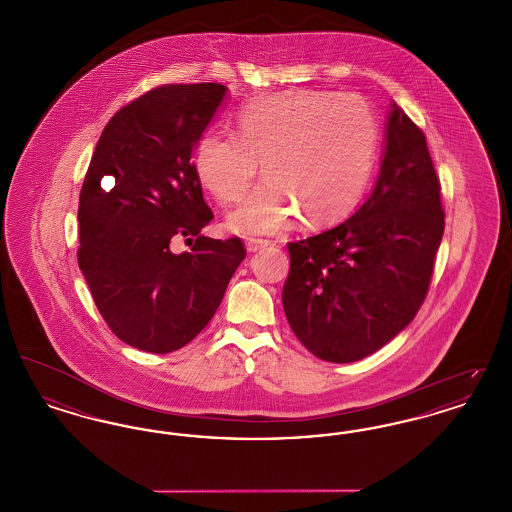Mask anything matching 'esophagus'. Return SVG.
<instances>
[{"label": "esophagus", "instance_id": "obj_1", "mask_svg": "<svg viewBox=\"0 0 512 512\" xmlns=\"http://www.w3.org/2000/svg\"><path fill=\"white\" fill-rule=\"evenodd\" d=\"M268 245H270L268 240H249V242H247V251H249V253H257V251L265 249Z\"/></svg>", "mask_w": 512, "mask_h": 512}]
</instances>
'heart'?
Here are the masks:
<instances>
[{
	"label": "heart",
	"mask_w": 512,
	"mask_h": 512,
	"mask_svg": "<svg viewBox=\"0 0 512 512\" xmlns=\"http://www.w3.org/2000/svg\"><path fill=\"white\" fill-rule=\"evenodd\" d=\"M380 128L365 99L292 90L255 99L238 115V136L205 132L195 174L220 203H236L259 174L268 180L230 215L242 234H276L301 215L309 226L347 217L374 171Z\"/></svg>",
	"instance_id": "heart-1"
}]
</instances>
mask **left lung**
Returning a JSON list of instances; mask_svg holds the SVG:
<instances>
[{"label": "left lung", "instance_id": "1", "mask_svg": "<svg viewBox=\"0 0 512 512\" xmlns=\"http://www.w3.org/2000/svg\"><path fill=\"white\" fill-rule=\"evenodd\" d=\"M445 228L424 132L391 103L372 194L351 219L290 242L282 290L293 334L328 363L361 361L416 317Z\"/></svg>", "mask_w": 512, "mask_h": 512}]
</instances>
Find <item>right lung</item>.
<instances>
[{"label": "right lung", "mask_w": 512, "mask_h": 512, "mask_svg": "<svg viewBox=\"0 0 512 512\" xmlns=\"http://www.w3.org/2000/svg\"><path fill=\"white\" fill-rule=\"evenodd\" d=\"M224 96L217 82L149 90L107 122L84 176L78 267L111 332L147 353L194 340L245 259L240 238L199 234L213 213L194 149ZM182 237L195 247L174 254Z\"/></svg>", "instance_id": "1"}]
</instances>
